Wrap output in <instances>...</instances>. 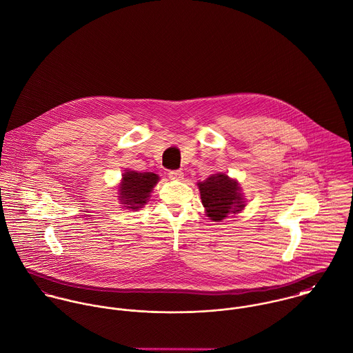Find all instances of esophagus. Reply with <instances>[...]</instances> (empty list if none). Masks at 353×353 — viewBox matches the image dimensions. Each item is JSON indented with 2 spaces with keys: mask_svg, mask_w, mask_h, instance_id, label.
<instances>
[{
  "mask_svg": "<svg viewBox=\"0 0 353 353\" xmlns=\"http://www.w3.org/2000/svg\"><path fill=\"white\" fill-rule=\"evenodd\" d=\"M168 174H169V179L172 180H183L184 177V173L181 170H170Z\"/></svg>",
  "mask_w": 353,
  "mask_h": 353,
  "instance_id": "34e87169",
  "label": "esophagus"
}]
</instances>
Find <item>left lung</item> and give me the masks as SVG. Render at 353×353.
<instances>
[{"label":"left lung","mask_w":353,"mask_h":353,"mask_svg":"<svg viewBox=\"0 0 353 353\" xmlns=\"http://www.w3.org/2000/svg\"><path fill=\"white\" fill-rule=\"evenodd\" d=\"M201 199L212 221H222L228 214L241 212L245 206L239 184L223 173L212 174L198 183Z\"/></svg>","instance_id":"8db88e82"}]
</instances>
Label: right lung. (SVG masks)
I'll list each match as a JSON object with an SVG mask.
<instances>
[{"label": "right lung", "mask_w": 353, "mask_h": 353, "mask_svg": "<svg viewBox=\"0 0 353 353\" xmlns=\"http://www.w3.org/2000/svg\"><path fill=\"white\" fill-rule=\"evenodd\" d=\"M158 174L152 172L139 173L134 170H127L123 174V181L119 187V198L121 205L131 210H139L147 203L150 192L158 183Z\"/></svg>", "instance_id": "right-lung-1"}]
</instances>
